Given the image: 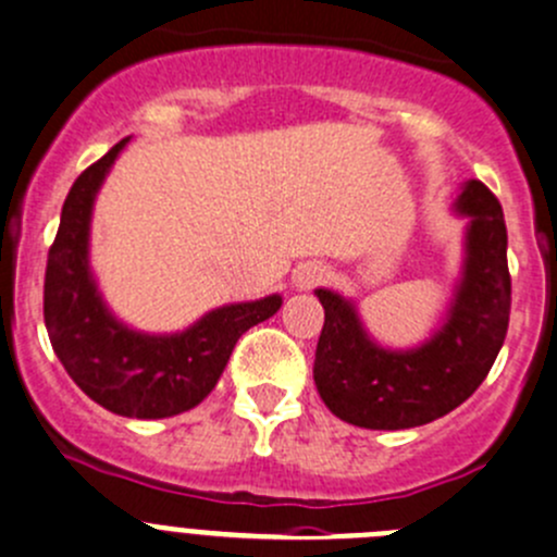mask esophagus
Instances as JSON below:
<instances>
[{
	"label": "esophagus",
	"instance_id": "esophagus-1",
	"mask_svg": "<svg viewBox=\"0 0 557 557\" xmlns=\"http://www.w3.org/2000/svg\"><path fill=\"white\" fill-rule=\"evenodd\" d=\"M323 280H326V269H323L321 263H305V267H299L294 272V285L299 290L315 288V285L323 283Z\"/></svg>",
	"mask_w": 557,
	"mask_h": 557
}]
</instances>
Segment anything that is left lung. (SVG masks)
<instances>
[{
	"mask_svg": "<svg viewBox=\"0 0 557 557\" xmlns=\"http://www.w3.org/2000/svg\"><path fill=\"white\" fill-rule=\"evenodd\" d=\"M457 212L471 218L466 269L449 318L422 348H377L350 301L332 290H315L323 329L312 372L321 399L343 422L367 430L435 422L466 403L495 364L511 312L504 209L473 180L462 190Z\"/></svg>",
	"mask_w": 557,
	"mask_h": 557,
	"instance_id": "left-lung-1",
	"label": "left lung"
}]
</instances>
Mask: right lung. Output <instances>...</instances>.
Here are the masks:
<instances>
[{
    "label": "right lung",
    "instance_id": "1",
    "mask_svg": "<svg viewBox=\"0 0 557 557\" xmlns=\"http://www.w3.org/2000/svg\"><path fill=\"white\" fill-rule=\"evenodd\" d=\"M127 144L119 141L70 187L57 239L48 250L42 318L53 354L86 397L111 413L165 419L190 410L223 375L236 339L280 310L283 299L228 305L171 337L122 326L102 305L89 272V218L108 169Z\"/></svg>",
    "mask_w": 557,
    "mask_h": 557
}]
</instances>
